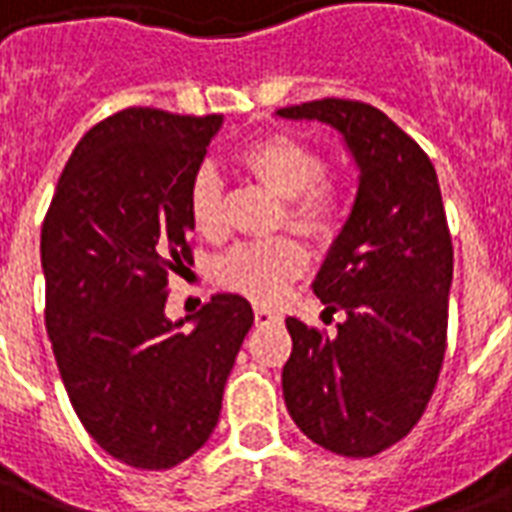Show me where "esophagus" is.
Listing matches in <instances>:
<instances>
[{
	"mask_svg": "<svg viewBox=\"0 0 512 512\" xmlns=\"http://www.w3.org/2000/svg\"><path fill=\"white\" fill-rule=\"evenodd\" d=\"M255 323L257 326H279V323H282V315L274 310H266V307H257Z\"/></svg>",
	"mask_w": 512,
	"mask_h": 512,
	"instance_id": "obj_1",
	"label": "esophagus"
}]
</instances>
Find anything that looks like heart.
<instances>
[{
    "label": "heart",
    "instance_id": "b5f03b06",
    "mask_svg": "<svg viewBox=\"0 0 512 512\" xmlns=\"http://www.w3.org/2000/svg\"><path fill=\"white\" fill-rule=\"evenodd\" d=\"M238 167L246 178L260 183L274 197H282V219L290 230L312 241H329L340 216V189L323 175V158L307 142L288 134H268L238 153ZM191 227L202 238H222L224 191L213 169L202 167L186 191ZM307 249L288 235L230 249L219 263L224 288L257 304L277 301L307 271Z\"/></svg>",
    "mask_w": 512,
    "mask_h": 512
}]
</instances>
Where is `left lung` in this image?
Listing matches in <instances>:
<instances>
[{"label": "left lung", "instance_id": "left-lung-1", "mask_svg": "<svg viewBox=\"0 0 512 512\" xmlns=\"http://www.w3.org/2000/svg\"><path fill=\"white\" fill-rule=\"evenodd\" d=\"M277 115L340 131L359 167L351 216L312 282L326 312H345V321L337 334L285 321L293 351L282 395L307 439L370 458L425 414L447 351L452 238L439 178L376 106L323 98Z\"/></svg>", "mask_w": 512, "mask_h": 512}]
</instances>
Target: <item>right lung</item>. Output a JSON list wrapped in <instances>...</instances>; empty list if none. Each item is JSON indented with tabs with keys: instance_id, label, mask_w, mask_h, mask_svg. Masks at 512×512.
<instances>
[{
	"instance_id": "obj_1",
	"label": "right lung",
	"mask_w": 512,
	"mask_h": 512,
	"mask_svg": "<svg viewBox=\"0 0 512 512\" xmlns=\"http://www.w3.org/2000/svg\"><path fill=\"white\" fill-rule=\"evenodd\" d=\"M222 120L150 106L101 120L62 169L40 233L65 392L87 433L136 469H172L208 441L255 323L235 293L164 315L167 274L194 260L186 191Z\"/></svg>"
}]
</instances>
